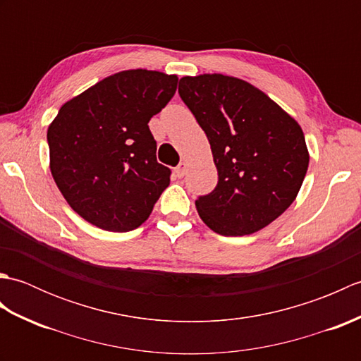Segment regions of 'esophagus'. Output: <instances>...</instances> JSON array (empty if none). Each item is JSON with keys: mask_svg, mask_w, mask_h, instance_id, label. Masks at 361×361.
Masks as SVG:
<instances>
[{"mask_svg": "<svg viewBox=\"0 0 361 361\" xmlns=\"http://www.w3.org/2000/svg\"><path fill=\"white\" fill-rule=\"evenodd\" d=\"M175 173H176V176H178V178H183V176H185V173H186V163H180L178 166H176Z\"/></svg>", "mask_w": 361, "mask_h": 361, "instance_id": "34e87169", "label": "esophagus"}]
</instances>
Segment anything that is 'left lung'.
Listing matches in <instances>:
<instances>
[{
    "label": "left lung",
    "instance_id": "obj_1",
    "mask_svg": "<svg viewBox=\"0 0 361 361\" xmlns=\"http://www.w3.org/2000/svg\"><path fill=\"white\" fill-rule=\"evenodd\" d=\"M178 93L208 136L219 172L216 189L195 200L198 216L221 235L260 231L295 202L307 173L301 126L233 75H186Z\"/></svg>",
    "mask_w": 361,
    "mask_h": 361
}]
</instances>
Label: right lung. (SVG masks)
<instances>
[{"label": "right lung", "mask_w": 361, "mask_h": 361, "mask_svg": "<svg viewBox=\"0 0 361 361\" xmlns=\"http://www.w3.org/2000/svg\"><path fill=\"white\" fill-rule=\"evenodd\" d=\"M178 78L127 70L65 102L48 127L52 178L82 219L126 233L149 219L171 183L157 161L149 121L173 97Z\"/></svg>", "instance_id": "right-lung-1"}]
</instances>
